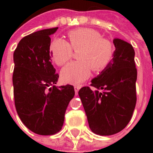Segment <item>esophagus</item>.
Instances as JSON below:
<instances>
[{
	"label": "esophagus",
	"instance_id": "esophagus-1",
	"mask_svg": "<svg viewBox=\"0 0 153 153\" xmlns=\"http://www.w3.org/2000/svg\"><path fill=\"white\" fill-rule=\"evenodd\" d=\"M80 88H81V86H80V85H75V86H74V91H75V94H78V92H79V91L80 90Z\"/></svg>",
	"mask_w": 153,
	"mask_h": 153
}]
</instances>
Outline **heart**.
Returning <instances> with one entry per match:
<instances>
[{
  "instance_id": "b5f03b06",
  "label": "heart",
  "mask_w": 153,
  "mask_h": 153,
  "mask_svg": "<svg viewBox=\"0 0 153 153\" xmlns=\"http://www.w3.org/2000/svg\"><path fill=\"white\" fill-rule=\"evenodd\" d=\"M72 50L79 51V61L71 62L60 73L64 82L79 84L88 79L94 71H101L109 64L114 55V45L109 39L90 28H78L67 33V42L60 38L53 39L50 47L53 60L59 66L67 63Z\"/></svg>"
}]
</instances>
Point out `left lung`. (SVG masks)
Segmentation results:
<instances>
[{
    "mask_svg": "<svg viewBox=\"0 0 153 153\" xmlns=\"http://www.w3.org/2000/svg\"><path fill=\"white\" fill-rule=\"evenodd\" d=\"M113 42L116 48L113 59L91 80L95 90L84 86L79 91L90 128L101 136L114 135L126 128L137 102L134 49L121 39Z\"/></svg>",
    "mask_w": 153,
    "mask_h": 153,
    "instance_id": "8db88e82",
    "label": "left lung"
}]
</instances>
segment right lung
I'll return each instance as SVG.
<instances>
[{"mask_svg": "<svg viewBox=\"0 0 153 153\" xmlns=\"http://www.w3.org/2000/svg\"><path fill=\"white\" fill-rule=\"evenodd\" d=\"M58 27L40 30L24 37L13 53L15 106L26 127L39 135L61 130L70 101L71 85L55 86L59 74L51 64L50 36Z\"/></svg>", "mask_w": 153, "mask_h": 153, "instance_id": "1", "label": "right lung"}]
</instances>
